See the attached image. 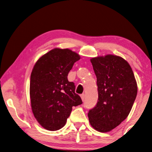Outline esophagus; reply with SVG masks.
<instances>
[{"label":"esophagus","instance_id":"1","mask_svg":"<svg viewBox=\"0 0 152 152\" xmlns=\"http://www.w3.org/2000/svg\"><path fill=\"white\" fill-rule=\"evenodd\" d=\"M81 98H82V101H84V100H85V98H86V95L84 94H82V95H81Z\"/></svg>","mask_w":152,"mask_h":152}]
</instances>
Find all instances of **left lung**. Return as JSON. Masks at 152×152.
I'll return each mask as SVG.
<instances>
[{
  "label": "left lung",
  "mask_w": 152,
  "mask_h": 152,
  "mask_svg": "<svg viewBox=\"0 0 152 152\" xmlns=\"http://www.w3.org/2000/svg\"><path fill=\"white\" fill-rule=\"evenodd\" d=\"M90 62L97 78L98 100L88 115L90 125L104 133L128 117L137 96V82L129 63L122 57L107 54Z\"/></svg>",
  "instance_id": "1"
}]
</instances>
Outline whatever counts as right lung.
I'll use <instances>...</instances> for the list:
<instances>
[{"mask_svg": "<svg viewBox=\"0 0 152 152\" xmlns=\"http://www.w3.org/2000/svg\"><path fill=\"white\" fill-rule=\"evenodd\" d=\"M80 59V55L70 49L56 48L35 63L30 75V103L35 118L47 130L61 129L72 107L82 104L74 83L67 78Z\"/></svg>", "mask_w": 152, "mask_h": 152, "instance_id": "right-lung-1", "label": "right lung"}]
</instances>
